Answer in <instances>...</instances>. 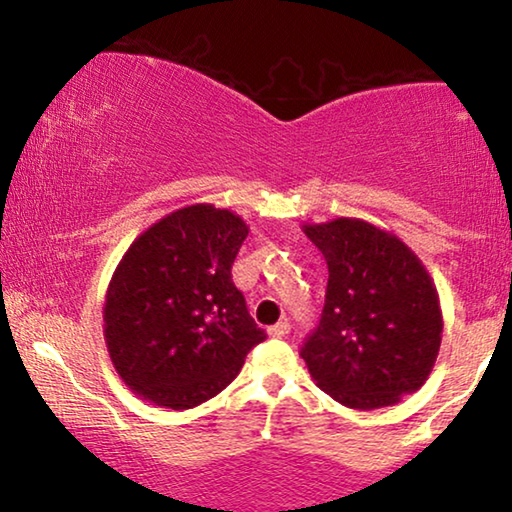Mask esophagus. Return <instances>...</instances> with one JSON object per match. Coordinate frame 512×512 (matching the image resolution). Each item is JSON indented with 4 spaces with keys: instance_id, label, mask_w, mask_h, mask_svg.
<instances>
[{
    "instance_id": "1",
    "label": "esophagus",
    "mask_w": 512,
    "mask_h": 512,
    "mask_svg": "<svg viewBox=\"0 0 512 512\" xmlns=\"http://www.w3.org/2000/svg\"><path fill=\"white\" fill-rule=\"evenodd\" d=\"M291 332V325L289 320H280V323H275L273 327H268V334L275 336V339H284Z\"/></svg>"
}]
</instances>
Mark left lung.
<instances>
[{"instance_id": "1", "label": "left lung", "mask_w": 512, "mask_h": 512, "mask_svg": "<svg viewBox=\"0 0 512 512\" xmlns=\"http://www.w3.org/2000/svg\"><path fill=\"white\" fill-rule=\"evenodd\" d=\"M302 232L329 271L323 316L300 352L316 386L357 411L418 391L443 341V309L422 259L393 232L350 216Z\"/></svg>"}]
</instances>
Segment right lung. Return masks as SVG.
Listing matches in <instances>:
<instances>
[{
    "label": "right lung",
    "instance_id": "1",
    "mask_svg": "<svg viewBox=\"0 0 512 512\" xmlns=\"http://www.w3.org/2000/svg\"><path fill=\"white\" fill-rule=\"evenodd\" d=\"M246 237L239 214L196 203L128 246L103 302V339L140 400L194 409L219 395L266 339L230 273Z\"/></svg>",
    "mask_w": 512,
    "mask_h": 512
}]
</instances>
